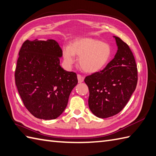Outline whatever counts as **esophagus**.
I'll use <instances>...</instances> for the list:
<instances>
[{"mask_svg":"<svg viewBox=\"0 0 156 156\" xmlns=\"http://www.w3.org/2000/svg\"><path fill=\"white\" fill-rule=\"evenodd\" d=\"M77 79H78V82L79 83H81L84 80V77H83L82 75H81L80 74L77 75Z\"/></svg>","mask_w":156,"mask_h":156,"instance_id":"34e87169","label":"esophagus"}]
</instances>
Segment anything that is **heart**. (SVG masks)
Instances as JSON below:
<instances>
[{"label":"heart","mask_w":156,"mask_h":156,"mask_svg":"<svg viewBox=\"0 0 156 156\" xmlns=\"http://www.w3.org/2000/svg\"><path fill=\"white\" fill-rule=\"evenodd\" d=\"M112 55V49L108 44L91 37L77 39L69 46L62 49L65 62L72 65L75 56L79 57V65L83 71L94 73L103 69L108 62Z\"/></svg>","instance_id":"obj_1"}]
</instances>
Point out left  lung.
<instances>
[{
  "instance_id": "left-lung-1",
  "label": "left lung",
  "mask_w": 156,
  "mask_h": 156,
  "mask_svg": "<svg viewBox=\"0 0 156 156\" xmlns=\"http://www.w3.org/2000/svg\"><path fill=\"white\" fill-rule=\"evenodd\" d=\"M118 50L103 70L85 78L90 91L91 112L105 119L119 113L128 103L137 83V68L128 44L114 36Z\"/></svg>"
}]
</instances>
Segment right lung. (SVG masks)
I'll return each mask as SVG.
<instances>
[{"label":"right lung","mask_w":156,"mask_h":156,"mask_svg":"<svg viewBox=\"0 0 156 156\" xmlns=\"http://www.w3.org/2000/svg\"><path fill=\"white\" fill-rule=\"evenodd\" d=\"M62 56V49L54 40H27L19 52L15 84L24 106L37 119L58 117L77 84V74L60 66Z\"/></svg>","instance_id":"add662e5"}]
</instances>
